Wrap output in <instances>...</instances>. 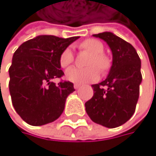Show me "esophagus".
<instances>
[{"label": "esophagus", "instance_id": "34e87169", "mask_svg": "<svg viewBox=\"0 0 156 156\" xmlns=\"http://www.w3.org/2000/svg\"><path fill=\"white\" fill-rule=\"evenodd\" d=\"M80 88V85H78V84H74V89L75 90H78Z\"/></svg>", "mask_w": 156, "mask_h": 156}]
</instances>
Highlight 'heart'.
<instances>
[{"label":"heart","mask_w":156,"mask_h":156,"mask_svg":"<svg viewBox=\"0 0 156 156\" xmlns=\"http://www.w3.org/2000/svg\"><path fill=\"white\" fill-rule=\"evenodd\" d=\"M80 47L82 49L90 52L93 54V57L88 62V66H93L85 69H79L76 67H71L66 70V77L68 81L76 84H84L88 82H93L96 80L99 76L98 69L96 66L100 69L101 71H104L109 67V61L104 57V46L99 40L96 39H86L80 44ZM74 56L70 48L65 49L60 56V66L63 68L68 67L73 62Z\"/></svg>","instance_id":"1"}]
</instances>
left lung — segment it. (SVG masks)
Returning <instances> with one entry per match:
<instances>
[{
    "instance_id": "obj_1",
    "label": "left lung",
    "mask_w": 156,
    "mask_h": 156,
    "mask_svg": "<svg viewBox=\"0 0 156 156\" xmlns=\"http://www.w3.org/2000/svg\"><path fill=\"white\" fill-rule=\"evenodd\" d=\"M94 37L110 47L113 62L107 78L91 86L94 93L85 103L86 112L94 122L115 128L126 123L135 112L142 82L141 60L131 44L113 33Z\"/></svg>"
}]
</instances>
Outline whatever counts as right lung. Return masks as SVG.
I'll return each instance as SVG.
<instances>
[{
    "mask_svg": "<svg viewBox=\"0 0 156 156\" xmlns=\"http://www.w3.org/2000/svg\"><path fill=\"white\" fill-rule=\"evenodd\" d=\"M79 37L62 38L38 35L18 47L12 57L9 93L15 111L30 126L56 121L65 109L66 97L75 90L69 81L54 83L65 73L60 56Z\"/></svg>",
    "mask_w": 156,
    "mask_h": 156,
    "instance_id": "obj_1",
    "label": "right lung"
}]
</instances>
